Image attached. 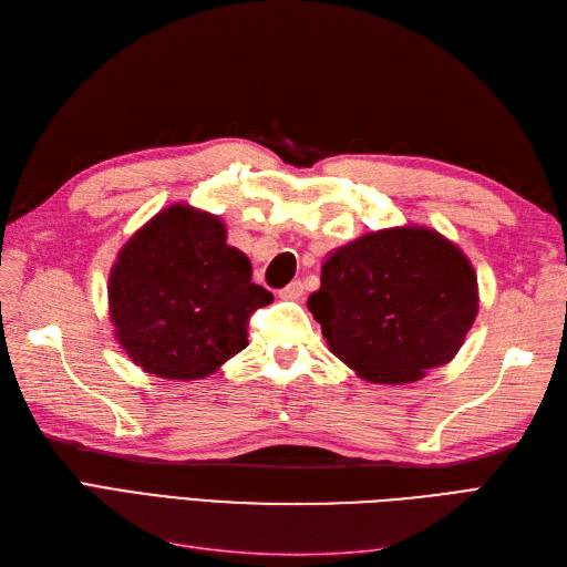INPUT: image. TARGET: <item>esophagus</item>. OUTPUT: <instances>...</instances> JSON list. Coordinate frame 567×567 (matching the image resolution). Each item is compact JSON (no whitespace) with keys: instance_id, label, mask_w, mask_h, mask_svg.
<instances>
[{"instance_id":"esophagus-1","label":"esophagus","mask_w":567,"mask_h":567,"mask_svg":"<svg viewBox=\"0 0 567 567\" xmlns=\"http://www.w3.org/2000/svg\"><path fill=\"white\" fill-rule=\"evenodd\" d=\"M302 293H305L302 281H293V284H288L279 296H281L284 300H298V298H302Z\"/></svg>"}]
</instances>
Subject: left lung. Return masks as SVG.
Listing matches in <instances>:
<instances>
[{"mask_svg":"<svg viewBox=\"0 0 567 567\" xmlns=\"http://www.w3.org/2000/svg\"><path fill=\"white\" fill-rule=\"evenodd\" d=\"M307 307L359 379L404 385L456 357L477 315V277L440 231L392 227L326 257Z\"/></svg>","mask_w":567,"mask_h":567,"instance_id":"1","label":"left lung"}]
</instances>
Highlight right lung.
Returning <instances> with one entry per match:
<instances>
[{
	"mask_svg": "<svg viewBox=\"0 0 567 567\" xmlns=\"http://www.w3.org/2000/svg\"><path fill=\"white\" fill-rule=\"evenodd\" d=\"M248 257L217 215L169 205L120 248L109 277L115 340L136 367L169 381L215 373L248 346V319L269 305Z\"/></svg>",
	"mask_w": 567,
	"mask_h": 567,
	"instance_id": "add662e5",
	"label": "right lung"
}]
</instances>
